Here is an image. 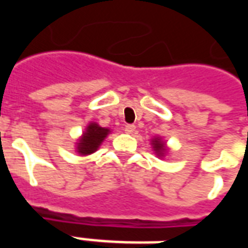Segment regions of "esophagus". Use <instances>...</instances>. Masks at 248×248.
Returning <instances> with one entry per match:
<instances>
[{"label":"esophagus","instance_id":"34e87169","mask_svg":"<svg viewBox=\"0 0 248 248\" xmlns=\"http://www.w3.org/2000/svg\"><path fill=\"white\" fill-rule=\"evenodd\" d=\"M135 129H137L135 124H126V126H124V131H126L127 134H133L135 131Z\"/></svg>","mask_w":248,"mask_h":248}]
</instances>
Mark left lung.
Listing matches in <instances>:
<instances>
[{
  "mask_svg": "<svg viewBox=\"0 0 248 248\" xmlns=\"http://www.w3.org/2000/svg\"><path fill=\"white\" fill-rule=\"evenodd\" d=\"M153 145H154V150L158 155H162L163 154V151H165V143L162 142L161 140H153Z\"/></svg>",
  "mask_w": 248,
  "mask_h": 248,
  "instance_id": "1",
  "label": "left lung"
}]
</instances>
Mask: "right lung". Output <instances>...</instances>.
<instances>
[{
  "label": "right lung",
  "instance_id": "add662e5",
  "mask_svg": "<svg viewBox=\"0 0 248 248\" xmlns=\"http://www.w3.org/2000/svg\"><path fill=\"white\" fill-rule=\"evenodd\" d=\"M108 134V129L101 127L97 124H90L87 126L86 131L82 135L81 140L78 143V153L82 155L92 154L97 150L99 145L102 143L103 140Z\"/></svg>",
  "mask_w": 248,
  "mask_h": 248
}]
</instances>
